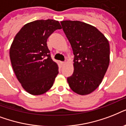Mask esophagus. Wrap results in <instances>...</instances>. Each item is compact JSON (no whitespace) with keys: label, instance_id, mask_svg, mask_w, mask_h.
I'll return each mask as SVG.
<instances>
[{"label":"esophagus","instance_id":"1","mask_svg":"<svg viewBox=\"0 0 126 126\" xmlns=\"http://www.w3.org/2000/svg\"><path fill=\"white\" fill-rule=\"evenodd\" d=\"M65 62H63V61H61V62H60V65H61V67H63V65H65Z\"/></svg>","mask_w":126,"mask_h":126}]
</instances>
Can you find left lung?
<instances>
[{"label": "left lung", "instance_id": "left-lung-1", "mask_svg": "<svg viewBox=\"0 0 126 126\" xmlns=\"http://www.w3.org/2000/svg\"><path fill=\"white\" fill-rule=\"evenodd\" d=\"M73 49L74 72L67 78L73 92L88 95L101 83L110 61V46L95 27L79 21H61Z\"/></svg>", "mask_w": 126, "mask_h": 126}]
</instances>
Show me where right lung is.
<instances>
[{
  "mask_svg": "<svg viewBox=\"0 0 126 126\" xmlns=\"http://www.w3.org/2000/svg\"><path fill=\"white\" fill-rule=\"evenodd\" d=\"M61 27L53 19L27 23L16 35L10 49L13 70L26 92L38 95L48 91L59 73L52 60L47 39Z\"/></svg>",
  "mask_w": 126,
  "mask_h": 126,
  "instance_id": "obj_1",
  "label": "right lung"
}]
</instances>
